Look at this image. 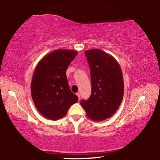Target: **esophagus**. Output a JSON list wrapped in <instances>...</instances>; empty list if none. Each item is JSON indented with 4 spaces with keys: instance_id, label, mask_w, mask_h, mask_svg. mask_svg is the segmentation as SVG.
I'll return each mask as SVG.
<instances>
[{
    "instance_id": "34e87169",
    "label": "esophagus",
    "mask_w": 160,
    "mask_h": 160,
    "mask_svg": "<svg viewBox=\"0 0 160 160\" xmlns=\"http://www.w3.org/2000/svg\"><path fill=\"white\" fill-rule=\"evenodd\" d=\"M76 95H77V96L78 97V100H80V94L79 93H77Z\"/></svg>"
}]
</instances>
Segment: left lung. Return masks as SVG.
Returning a JSON list of instances; mask_svg holds the SVG:
<instances>
[{
    "mask_svg": "<svg viewBox=\"0 0 160 160\" xmlns=\"http://www.w3.org/2000/svg\"><path fill=\"white\" fill-rule=\"evenodd\" d=\"M91 71V94L81 101L87 117L93 121L111 118L122 102L124 80L120 64L114 57L99 49L84 52Z\"/></svg>",
    "mask_w": 160,
    "mask_h": 160,
    "instance_id": "8db88e82",
    "label": "left lung"
}]
</instances>
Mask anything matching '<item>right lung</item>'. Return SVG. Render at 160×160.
<instances>
[{
	"label": "right lung",
	"mask_w": 160,
	"mask_h": 160,
	"mask_svg": "<svg viewBox=\"0 0 160 160\" xmlns=\"http://www.w3.org/2000/svg\"><path fill=\"white\" fill-rule=\"evenodd\" d=\"M78 52L56 49L47 54L37 64L31 83L32 97L42 116L57 120L65 116L78 98L71 92L66 70Z\"/></svg>",
	"instance_id": "1"
}]
</instances>
